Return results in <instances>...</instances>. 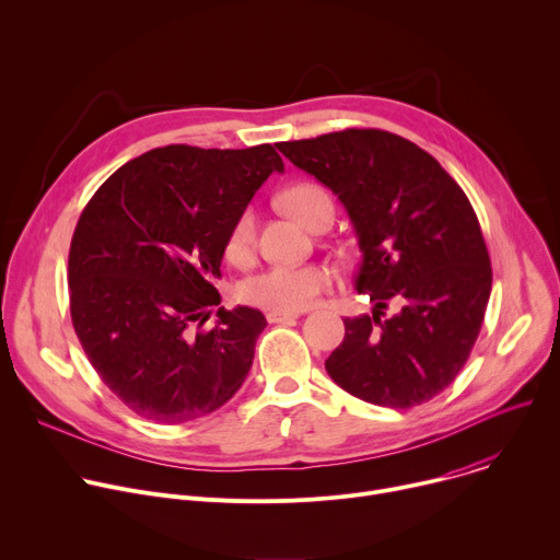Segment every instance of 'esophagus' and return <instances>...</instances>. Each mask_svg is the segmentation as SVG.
Masks as SVG:
<instances>
[{"label": "esophagus", "mask_w": 560, "mask_h": 560, "mask_svg": "<svg viewBox=\"0 0 560 560\" xmlns=\"http://www.w3.org/2000/svg\"><path fill=\"white\" fill-rule=\"evenodd\" d=\"M296 316H299V312H281V310L266 312L268 324H285V322H292V318H296Z\"/></svg>", "instance_id": "34e87169"}]
</instances>
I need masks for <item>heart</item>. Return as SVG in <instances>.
I'll return each instance as SVG.
<instances>
[{
    "label": "heart",
    "instance_id": "b5f03b06",
    "mask_svg": "<svg viewBox=\"0 0 560 560\" xmlns=\"http://www.w3.org/2000/svg\"><path fill=\"white\" fill-rule=\"evenodd\" d=\"M330 201L328 192L312 184L292 186L281 203L290 217L299 223H307L312 210ZM255 244V212L248 208L238 214L225 236V257L230 261H244ZM335 277L328 266L305 264V266H268L250 277H246L236 288V296L248 305L264 310L299 312L316 301L332 285Z\"/></svg>",
    "mask_w": 560,
    "mask_h": 560
}]
</instances>
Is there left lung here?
<instances>
[{"label": "left lung", "instance_id": "obj_1", "mask_svg": "<svg viewBox=\"0 0 560 560\" xmlns=\"http://www.w3.org/2000/svg\"><path fill=\"white\" fill-rule=\"evenodd\" d=\"M277 148L341 199L363 253L357 290L374 310L343 318L328 374L374 406L430 401L469 359L492 292L469 199L430 152L387 130L348 128ZM389 304L397 310L385 315Z\"/></svg>", "mask_w": 560, "mask_h": 560}]
</instances>
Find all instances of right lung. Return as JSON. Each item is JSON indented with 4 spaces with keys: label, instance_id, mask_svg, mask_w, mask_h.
Wrapping results in <instances>:
<instances>
[{
    "label": "right lung",
    "instance_id": "obj_1",
    "mask_svg": "<svg viewBox=\"0 0 560 560\" xmlns=\"http://www.w3.org/2000/svg\"><path fill=\"white\" fill-rule=\"evenodd\" d=\"M283 159L270 143H173L113 173L77 221L68 288L72 328L119 401L154 423L219 410L246 381L266 316L221 303L225 236Z\"/></svg>",
    "mask_w": 560,
    "mask_h": 560
}]
</instances>
